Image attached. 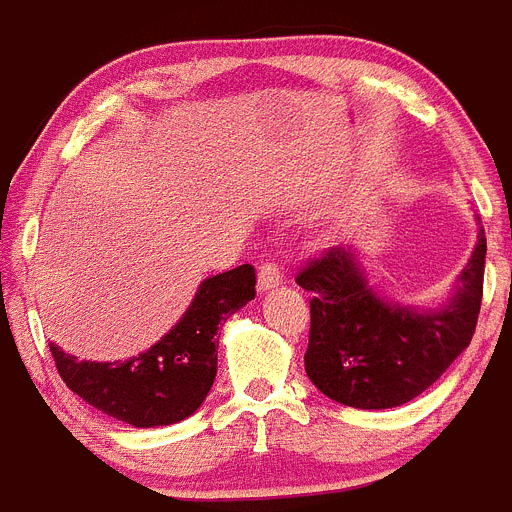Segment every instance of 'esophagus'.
Here are the masks:
<instances>
[{
	"label": "esophagus",
	"instance_id": "obj_1",
	"mask_svg": "<svg viewBox=\"0 0 512 512\" xmlns=\"http://www.w3.org/2000/svg\"><path fill=\"white\" fill-rule=\"evenodd\" d=\"M281 269L276 264H264L259 269V292H271L281 284Z\"/></svg>",
	"mask_w": 512,
	"mask_h": 512
}]
</instances>
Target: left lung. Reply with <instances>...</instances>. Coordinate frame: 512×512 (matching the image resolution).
I'll list each match as a JSON object with an SVG mask.
<instances>
[{
  "label": "left lung",
  "mask_w": 512,
  "mask_h": 512,
  "mask_svg": "<svg viewBox=\"0 0 512 512\" xmlns=\"http://www.w3.org/2000/svg\"><path fill=\"white\" fill-rule=\"evenodd\" d=\"M485 231L442 307H411L381 297L358 251L330 248L297 276L309 299L304 370L327 398L353 409H393L414 401L459 358L482 304Z\"/></svg>",
  "instance_id": "8db88e82"
}]
</instances>
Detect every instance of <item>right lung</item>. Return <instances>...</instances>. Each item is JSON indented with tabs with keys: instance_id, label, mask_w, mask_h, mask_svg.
Here are the masks:
<instances>
[{
	"instance_id": "1",
	"label": "right lung",
	"mask_w": 512,
	"mask_h": 512,
	"mask_svg": "<svg viewBox=\"0 0 512 512\" xmlns=\"http://www.w3.org/2000/svg\"><path fill=\"white\" fill-rule=\"evenodd\" d=\"M256 297V271L236 266L200 281L195 299L172 330L129 360H78L50 342L60 378L93 409L116 421L152 429L200 409L218 373V325Z\"/></svg>"
}]
</instances>
